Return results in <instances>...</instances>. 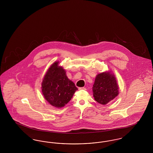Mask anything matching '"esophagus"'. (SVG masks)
<instances>
[{
    "mask_svg": "<svg viewBox=\"0 0 153 153\" xmlns=\"http://www.w3.org/2000/svg\"><path fill=\"white\" fill-rule=\"evenodd\" d=\"M79 89L80 90V91H81V90H85L86 89H85V88L84 87H80L79 88Z\"/></svg>",
    "mask_w": 153,
    "mask_h": 153,
    "instance_id": "obj_1",
    "label": "esophagus"
}]
</instances>
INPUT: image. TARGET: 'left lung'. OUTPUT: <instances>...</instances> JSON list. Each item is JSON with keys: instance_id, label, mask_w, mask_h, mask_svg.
Listing matches in <instances>:
<instances>
[{"instance_id": "left-lung-1", "label": "left lung", "mask_w": 153, "mask_h": 153, "mask_svg": "<svg viewBox=\"0 0 153 153\" xmlns=\"http://www.w3.org/2000/svg\"><path fill=\"white\" fill-rule=\"evenodd\" d=\"M119 85L114 74L111 71L96 75L92 87L93 96L97 102L105 105L119 95Z\"/></svg>"}]
</instances>
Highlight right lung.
I'll list each match as a JSON object with an SVG mask.
<instances>
[{
  "label": "right lung",
  "mask_w": 153,
  "mask_h": 153,
  "mask_svg": "<svg viewBox=\"0 0 153 153\" xmlns=\"http://www.w3.org/2000/svg\"><path fill=\"white\" fill-rule=\"evenodd\" d=\"M44 98L52 106L62 108L72 98L78 89L66 74L65 70L55 61L49 68L41 84Z\"/></svg>",
  "instance_id": "obj_1"
}]
</instances>
